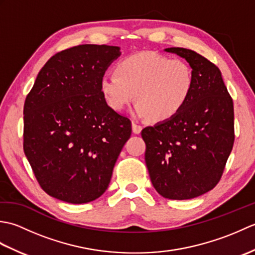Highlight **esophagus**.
<instances>
[{
  "instance_id": "1",
  "label": "esophagus",
  "mask_w": 255,
  "mask_h": 255,
  "mask_svg": "<svg viewBox=\"0 0 255 255\" xmlns=\"http://www.w3.org/2000/svg\"><path fill=\"white\" fill-rule=\"evenodd\" d=\"M142 130V126H140L139 124H137L136 122L132 123V131L134 133H140Z\"/></svg>"
}]
</instances>
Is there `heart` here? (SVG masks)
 <instances>
[{"instance_id":"b5f03b06","label":"heart","mask_w":255,"mask_h":255,"mask_svg":"<svg viewBox=\"0 0 255 255\" xmlns=\"http://www.w3.org/2000/svg\"><path fill=\"white\" fill-rule=\"evenodd\" d=\"M116 72L103 75L100 82L107 105L121 112L134 99L137 115L153 122L175 116L185 106L195 85L191 64L154 52L124 58L117 63Z\"/></svg>"}]
</instances>
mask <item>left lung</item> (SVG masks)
<instances>
[{
  "instance_id": "8db88e82",
  "label": "left lung",
  "mask_w": 255,
  "mask_h": 255,
  "mask_svg": "<svg viewBox=\"0 0 255 255\" xmlns=\"http://www.w3.org/2000/svg\"><path fill=\"white\" fill-rule=\"evenodd\" d=\"M191 64L193 93L175 116L145 127L144 160L161 196L191 199L209 192L223 176L235 142L234 102L218 67L185 48H166Z\"/></svg>"
}]
</instances>
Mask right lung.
I'll use <instances>...</instances> for the list:
<instances>
[{
  "instance_id": "obj_1",
  "label": "right lung",
  "mask_w": 255,
  "mask_h": 255,
  "mask_svg": "<svg viewBox=\"0 0 255 255\" xmlns=\"http://www.w3.org/2000/svg\"><path fill=\"white\" fill-rule=\"evenodd\" d=\"M119 47L80 45L52 56L24 104V152L44 191L85 204L108 187L130 119L107 105L100 82Z\"/></svg>"
}]
</instances>
